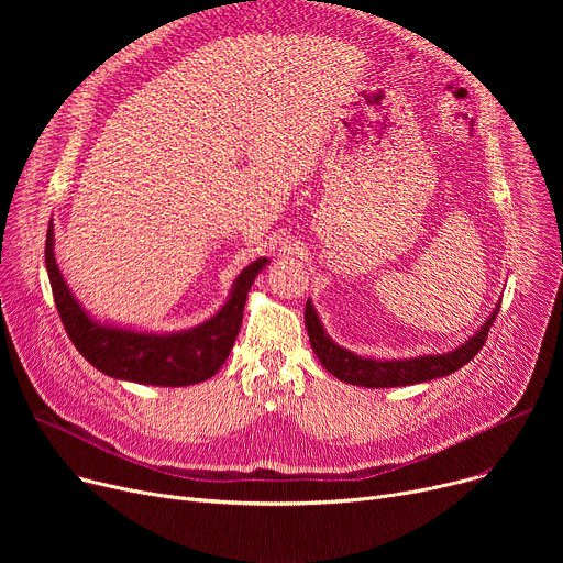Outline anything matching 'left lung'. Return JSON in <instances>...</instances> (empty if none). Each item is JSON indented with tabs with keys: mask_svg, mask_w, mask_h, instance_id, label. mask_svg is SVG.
Instances as JSON below:
<instances>
[{
	"mask_svg": "<svg viewBox=\"0 0 563 563\" xmlns=\"http://www.w3.org/2000/svg\"><path fill=\"white\" fill-rule=\"evenodd\" d=\"M499 306L490 312L484 327L465 340V344L452 349L450 353H435V356H418V358H404V361H376V358H363L358 353H353L331 340V335L323 331L321 319L314 312L312 301H306V329L312 344V351L317 353L319 363L327 367L333 376H338L351 386L363 388H397V386H412V383H424L431 378L448 376L456 369H461L470 358H475L479 349L484 346L493 321L497 317Z\"/></svg>",
	"mask_w": 563,
	"mask_h": 563,
	"instance_id": "left-lung-1",
	"label": "left lung"
}]
</instances>
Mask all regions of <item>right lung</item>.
Returning a JSON list of instances; mask_svg holds the SVG:
<instances>
[{"instance_id":"add662e5","label":"right lung","mask_w":563,"mask_h":563,"mask_svg":"<svg viewBox=\"0 0 563 563\" xmlns=\"http://www.w3.org/2000/svg\"><path fill=\"white\" fill-rule=\"evenodd\" d=\"M266 262H269L266 257L251 262L232 283L225 306L200 327L180 333H145L111 327V323L88 317L58 272L52 221L45 240L47 276L68 338L96 369L113 378L141 383V386L180 388L212 378L230 356L242 327L249 289Z\"/></svg>"}]
</instances>
